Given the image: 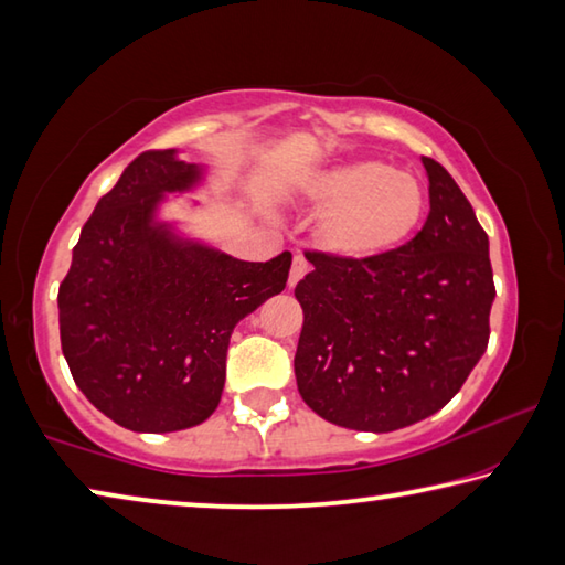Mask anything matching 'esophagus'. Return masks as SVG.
<instances>
[{"instance_id": "34e87169", "label": "esophagus", "mask_w": 565, "mask_h": 565, "mask_svg": "<svg viewBox=\"0 0 565 565\" xmlns=\"http://www.w3.org/2000/svg\"><path fill=\"white\" fill-rule=\"evenodd\" d=\"M306 271H309V262H306L303 256H294L291 274H289V289H294V286L303 279Z\"/></svg>"}]
</instances>
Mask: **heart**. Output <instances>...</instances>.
Wrapping results in <instances>:
<instances>
[{
  "instance_id": "heart-1",
  "label": "heart",
  "mask_w": 565,
  "mask_h": 565,
  "mask_svg": "<svg viewBox=\"0 0 565 565\" xmlns=\"http://www.w3.org/2000/svg\"><path fill=\"white\" fill-rule=\"evenodd\" d=\"M303 196L321 216L317 242L337 259H379L404 246L428 212L420 179L381 159H351L317 171Z\"/></svg>"
}]
</instances>
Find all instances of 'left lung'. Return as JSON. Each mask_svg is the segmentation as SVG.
<instances>
[{
    "label": "left lung",
    "mask_w": 565,
    "mask_h": 565,
    "mask_svg": "<svg viewBox=\"0 0 565 565\" xmlns=\"http://www.w3.org/2000/svg\"><path fill=\"white\" fill-rule=\"evenodd\" d=\"M431 212L379 259L306 252L296 386L306 406L353 431L386 434L451 401L489 347L495 299L489 236L454 177L424 157Z\"/></svg>",
    "instance_id": "8db88e82"
}]
</instances>
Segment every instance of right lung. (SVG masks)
I'll return each instance as SVG.
<instances>
[{"instance_id":"1","label":"right lung","mask_w":565,"mask_h":565,"mask_svg":"<svg viewBox=\"0 0 565 565\" xmlns=\"http://www.w3.org/2000/svg\"><path fill=\"white\" fill-rule=\"evenodd\" d=\"M204 174L177 149L139 154L94 206L60 286L74 384L129 431H181L212 416L234 327L289 279V252L242 262L161 222L167 194Z\"/></svg>"}]
</instances>
